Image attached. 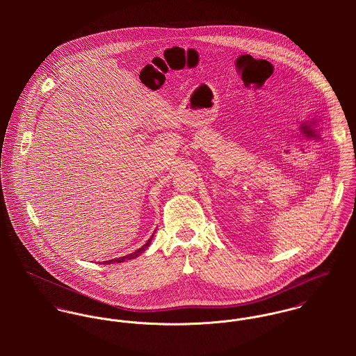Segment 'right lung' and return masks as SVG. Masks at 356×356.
Returning a JSON list of instances; mask_svg holds the SVG:
<instances>
[{
	"label": "right lung",
	"instance_id": "1",
	"mask_svg": "<svg viewBox=\"0 0 356 356\" xmlns=\"http://www.w3.org/2000/svg\"><path fill=\"white\" fill-rule=\"evenodd\" d=\"M154 234V233H153ZM152 237L147 241V244L145 245H143L140 250H137L136 252H133V254H126V256H122V257H118V259H112V260H105V261H102V264H112V263H122V261H124V260H130V259H134V257H138L140 254H143L149 245H151V241H152Z\"/></svg>",
	"mask_w": 356,
	"mask_h": 356
}]
</instances>
